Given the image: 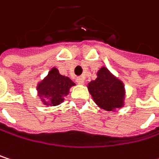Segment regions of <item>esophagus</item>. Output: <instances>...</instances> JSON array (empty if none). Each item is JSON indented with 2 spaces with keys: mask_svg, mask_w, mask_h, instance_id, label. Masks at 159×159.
I'll return each mask as SVG.
<instances>
[{
  "mask_svg": "<svg viewBox=\"0 0 159 159\" xmlns=\"http://www.w3.org/2000/svg\"><path fill=\"white\" fill-rule=\"evenodd\" d=\"M76 82H77V84H83L84 83V76L77 77V78H76Z\"/></svg>",
  "mask_w": 159,
  "mask_h": 159,
  "instance_id": "obj_1",
  "label": "esophagus"
}]
</instances>
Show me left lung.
Masks as SVG:
<instances>
[{"instance_id": "1", "label": "left lung", "mask_w": 159, "mask_h": 159, "mask_svg": "<svg viewBox=\"0 0 159 159\" xmlns=\"http://www.w3.org/2000/svg\"><path fill=\"white\" fill-rule=\"evenodd\" d=\"M97 78L87 84L96 104L102 110L113 111L124 106L125 88L123 83L115 77L106 67L97 73Z\"/></svg>"}]
</instances>
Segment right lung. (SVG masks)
Returning <instances> with one entry per match:
<instances>
[{
    "label": "right lung",
    "instance_id": "add662e5",
    "mask_svg": "<svg viewBox=\"0 0 159 159\" xmlns=\"http://www.w3.org/2000/svg\"><path fill=\"white\" fill-rule=\"evenodd\" d=\"M75 84L67 76L61 75L59 70L53 67L48 75L37 85L38 96L46 106H58L69 94L70 88Z\"/></svg>",
    "mask_w": 159,
    "mask_h": 159
}]
</instances>
